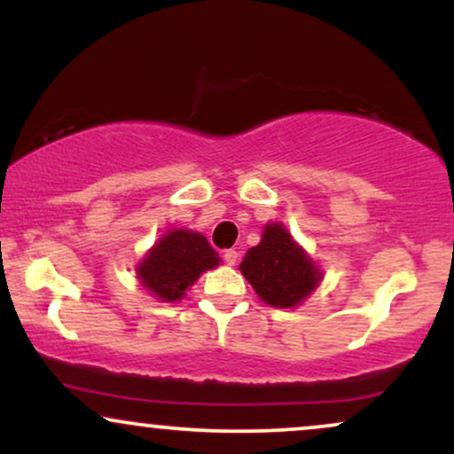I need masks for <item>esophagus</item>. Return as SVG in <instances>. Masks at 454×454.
<instances>
[{
    "label": "esophagus",
    "mask_w": 454,
    "mask_h": 454,
    "mask_svg": "<svg viewBox=\"0 0 454 454\" xmlns=\"http://www.w3.org/2000/svg\"><path fill=\"white\" fill-rule=\"evenodd\" d=\"M237 258H239V252L237 249H226V252H223V262L226 264H237Z\"/></svg>",
    "instance_id": "1"
}]
</instances>
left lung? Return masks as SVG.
I'll return each mask as SVG.
<instances>
[{"label": "left lung", "mask_w": 454, "mask_h": 454, "mask_svg": "<svg viewBox=\"0 0 454 454\" xmlns=\"http://www.w3.org/2000/svg\"><path fill=\"white\" fill-rule=\"evenodd\" d=\"M243 278L264 303L279 309L301 305L317 288L322 270L281 223H267L256 247L241 262Z\"/></svg>", "instance_id": "1"}]
</instances>
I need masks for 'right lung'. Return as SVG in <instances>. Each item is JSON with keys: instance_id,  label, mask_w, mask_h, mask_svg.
Returning a JSON list of instances; mask_svg holds the SVG:
<instances>
[{"instance_id": "obj_1", "label": "right lung", "mask_w": 454, "mask_h": 454, "mask_svg": "<svg viewBox=\"0 0 454 454\" xmlns=\"http://www.w3.org/2000/svg\"><path fill=\"white\" fill-rule=\"evenodd\" d=\"M220 256L207 237L194 231H168L149 249L137 267L140 284L155 299L175 303L184 299L185 290L194 286L205 270L215 269Z\"/></svg>"}]
</instances>
